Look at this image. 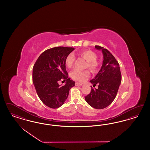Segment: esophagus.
I'll return each mask as SVG.
<instances>
[{
    "label": "esophagus",
    "mask_w": 150,
    "mask_h": 150,
    "mask_svg": "<svg viewBox=\"0 0 150 150\" xmlns=\"http://www.w3.org/2000/svg\"><path fill=\"white\" fill-rule=\"evenodd\" d=\"M75 86H83V84H81V83H78V82H76V83H75Z\"/></svg>",
    "instance_id": "34e87169"
}]
</instances>
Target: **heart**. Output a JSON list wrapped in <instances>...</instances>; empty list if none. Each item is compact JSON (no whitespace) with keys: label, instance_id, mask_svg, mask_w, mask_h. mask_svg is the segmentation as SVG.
<instances>
[{"label":"heart","instance_id":"b5f03b06","mask_svg":"<svg viewBox=\"0 0 150 150\" xmlns=\"http://www.w3.org/2000/svg\"><path fill=\"white\" fill-rule=\"evenodd\" d=\"M79 54L88 61L87 67H88L92 71L96 70L98 66V62L97 61V56L94 52L91 50H83L80 52ZM75 59V56L72 53L68 54L66 58L65 64L69 69H71L72 67ZM70 76L74 80L83 83L89 77L90 72L88 70L81 71L79 70H74L71 72Z\"/></svg>","mask_w":150,"mask_h":150}]
</instances>
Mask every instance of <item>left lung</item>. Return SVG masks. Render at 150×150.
Listing matches in <instances>:
<instances>
[{"label":"left lung","mask_w":150,"mask_h":150,"mask_svg":"<svg viewBox=\"0 0 150 150\" xmlns=\"http://www.w3.org/2000/svg\"><path fill=\"white\" fill-rule=\"evenodd\" d=\"M95 48L102 52L103 61L100 71L90 81L98 88L91 89L85 97L86 102L96 109H103L109 106L114 100L121 82L119 64L114 56L103 47L95 45Z\"/></svg>","instance_id":"left-lung-1"}]
</instances>
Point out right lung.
<instances>
[{"instance_id":"obj_1","label":"right lung","mask_w":150,"mask_h":150,"mask_svg":"<svg viewBox=\"0 0 150 150\" xmlns=\"http://www.w3.org/2000/svg\"><path fill=\"white\" fill-rule=\"evenodd\" d=\"M74 48L57 47L45 50L38 57L33 69V81L36 93L43 103L52 108L64 104L75 81L68 78L65 59ZM66 81L64 86L59 81Z\"/></svg>"}]
</instances>
